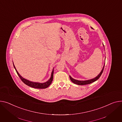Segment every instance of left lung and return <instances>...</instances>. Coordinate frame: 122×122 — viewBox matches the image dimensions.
Segmentation results:
<instances>
[{
    "instance_id": "obj_1",
    "label": "left lung",
    "mask_w": 122,
    "mask_h": 122,
    "mask_svg": "<svg viewBox=\"0 0 122 122\" xmlns=\"http://www.w3.org/2000/svg\"><path fill=\"white\" fill-rule=\"evenodd\" d=\"M104 65H105V63L104 64V66H103V67L102 68V70L101 71V72L100 73V74L98 75V76H97L96 77H95V78H94L93 79H89V80H76V79H74L73 78H72L70 76V78L71 80V81L73 83H74L75 84H77V85H86V84L92 83L96 81V80H98L100 77V76H101L102 73L103 72V69H104Z\"/></svg>"
}]
</instances>
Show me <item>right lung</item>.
Returning <instances> with one entry per match:
<instances>
[{
  "label": "right lung",
  "instance_id": "add662e5",
  "mask_svg": "<svg viewBox=\"0 0 122 122\" xmlns=\"http://www.w3.org/2000/svg\"><path fill=\"white\" fill-rule=\"evenodd\" d=\"M13 65H14V67L15 68V69L16 71V72H17V74L20 77V79L22 81L24 84H25L26 85L31 87L34 88H37V89H45V88H47L48 86H49L51 84V82L52 81L53 77V72H54L53 69V70L52 71L51 74V78L49 79V80H48L47 81H46V82H44V83H39V82H34L30 81H29V80H28L27 79H26L25 78H24L23 77H22L19 74V73L17 71V70H16L14 64H13Z\"/></svg>",
  "mask_w": 122,
  "mask_h": 122
}]
</instances>
